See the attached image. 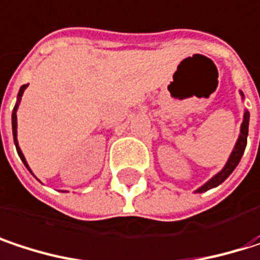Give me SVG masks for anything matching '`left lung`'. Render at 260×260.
Returning a JSON list of instances; mask_svg holds the SVG:
<instances>
[{
  "instance_id": "1",
  "label": "left lung",
  "mask_w": 260,
  "mask_h": 260,
  "mask_svg": "<svg viewBox=\"0 0 260 260\" xmlns=\"http://www.w3.org/2000/svg\"><path fill=\"white\" fill-rule=\"evenodd\" d=\"M248 120H250V114H248V111H245V114H244V122H242V125H241V134H239V138H238V141H236V146H235L234 152H232V155H231V158H229L228 164L224 166V169H223L218 175H215L211 181L206 182L203 186H200V188L197 189V192H203V191H208V189H211V188H214V186L220 185L221 182L226 181V179L229 178V175L234 172L235 167H236V166H238V162L241 161V156H242V153H244V150H245V146H247Z\"/></svg>"
}]
</instances>
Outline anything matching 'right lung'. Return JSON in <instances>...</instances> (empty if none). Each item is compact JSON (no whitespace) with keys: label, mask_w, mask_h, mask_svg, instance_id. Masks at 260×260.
<instances>
[{"label":"right lung","mask_w":260,"mask_h":260,"mask_svg":"<svg viewBox=\"0 0 260 260\" xmlns=\"http://www.w3.org/2000/svg\"><path fill=\"white\" fill-rule=\"evenodd\" d=\"M28 84H24L21 88H19V93H18V98L21 99V96H22V93H24V90H25V87ZM16 111H18V105H15V108H13V113H12V128H13V140H15V146H16V150H18V153H19V156H21V159L24 161V164H25V167L29 170V167H28V164H26L25 158H24V155H22V152H21V149H19V146H18V138H16V128H18V119H16ZM31 172V170H29Z\"/></svg>","instance_id":"right-lung-1"}]
</instances>
